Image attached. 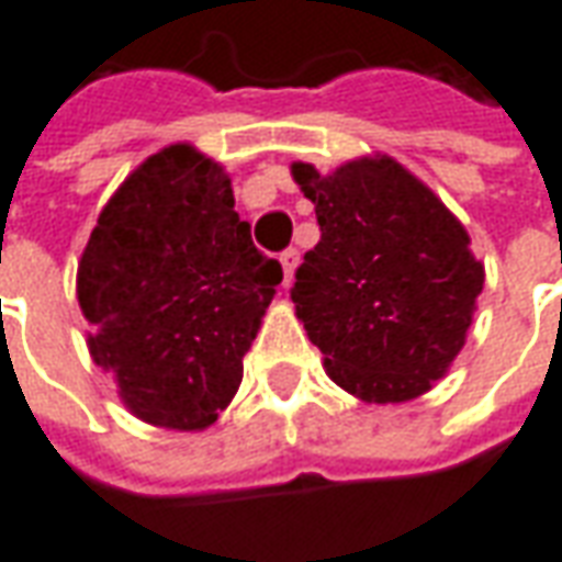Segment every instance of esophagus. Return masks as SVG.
Here are the masks:
<instances>
[{
  "mask_svg": "<svg viewBox=\"0 0 562 562\" xmlns=\"http://www.w3.org/2000/svg\"><path fill=\"white\" fill-rule=\"evenodd\" d=\"M281 266H284V284L293 281V269L300 266V250L296 247H288L284 254H281Z\"/></svg>",
  "mask_w": 562,
  "mask_h": 562,
  "instance_id": "1",
  "label": "esophagus"
}]
</instances>
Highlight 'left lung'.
Wrapping results in <instances>:
<instances>
[{"label": "left lung", "mask_w": 562, "mask_h": 562, "mask_svg": "<svg viewBox=\"0 0 562 562\" xmlns=\"http://www.w3.org/2000/svg\"><path fill=\"white\" fill-rule=\"evenodd\" d=\"M322 240L290 300L334 383L364 402H408L461 352L483 262L446 203L390 157L330 176L293 164Z\"/></svg>", "instance_id": "1"}]
</instances>
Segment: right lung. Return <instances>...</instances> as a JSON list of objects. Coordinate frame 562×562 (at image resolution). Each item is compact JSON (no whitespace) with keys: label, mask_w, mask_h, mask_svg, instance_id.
Returning <instances> with one entry per match:
<instances>
[{"label":"right lung","mask_w":562,"mask_h":562,"mask_svg":"<svg viewBox=\"0 0 562 562\" xmlns=\"http://www.w3.org/2000/svg\"><path fill=\"white\" fill-rule=\"evenodd\" d=\"M281 278L235 213L220 164L169 145L120 184L82 250L92 359L135 417L203 430L237 393Z\"/></svg>","instance_id":"1"}]
</instances>
